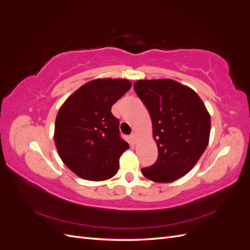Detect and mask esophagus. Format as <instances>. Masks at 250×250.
<instances>
[{
	"mask_svg": "<svg viewBox=\"0 0 250 250\" xmlns=\"http://www.w3.org/2000/svg\"><path fill=\"white\" fill-rule=\"evenodd\" d=\"M130 137H131V139H132V141H133L134 143H137V142H138V135H137V133H135V132L131 133Z\"/></svg>",
	"mask_w": 250,
	"mask_h": 250,
	"instance_id": "34e87169",
	"label": "esophagus"
}]
</instances>
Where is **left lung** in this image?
<instances>
[{"label":"left lung","mask_w":250,"mask_h":250,"mask_svg":"<svg viewBox=\"0 0 250 250\" xmlns=\"http://www.w3.org/2000/svg\"><path fill=\"white\" fill-rule=\"evenodd\" d=\"M133 87L150 113L158 149L155 164L143 168V175L155 183H172L190 172L206 150L209 113L192 88L175 80H138Z\"/></svg>","instance_id":"left-lung-1"}]
</instances>
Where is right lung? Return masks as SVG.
<instances>
[{
	"label": "right lung",
	"mask_w": 250,
	"mask_h": 250,
	"mask_svg": "<svg viewBox=\"0 0 250 250\" xmlns=\"http://www.w3.org/2000/svg\"><path fill=\"white\" fill-rule=\"evenodd\" d=\"M131 87L127 79H95L74 92L60 107L54 142L67 168L79 177L101 181L115 176L128 143L120 137L111 106Z\"/></svg>",
	"instance_id": "1"
}]
</instances>
